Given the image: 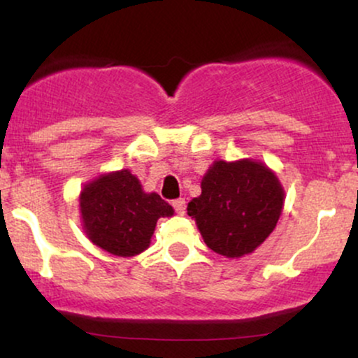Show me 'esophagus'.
<instances>
[{
	"mask_svg": "<svg viewBox=\"0 0 358 358\" xmlns=\"http://www.w3.org/2000/svg\"><path fill=\"white\" fill-rule=\"evenodd\" d=\"M171 205H173L175 212L180 213V215H183L185 210H187V202H185V199H176Z\"/></svg>",
	"mask_w": 358,
	"mask_h": 358,
	"instance_id": "1",
	"label": "esophagus"
}]
</instances>
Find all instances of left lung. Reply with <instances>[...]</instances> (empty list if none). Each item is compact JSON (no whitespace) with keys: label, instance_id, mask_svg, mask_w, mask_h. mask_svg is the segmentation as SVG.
<instances>
[{"label":"left lung","instance_id":"1","mask_svg":"<svg viewBox=\"0 0 358 358\" xmlns=\"http://www.w3.org/2000/svg\"><path fill=\"white\" fill-rule=\"evenodd\" d=\"M202 193L188 203L203 242L225 257L252 254L276 229L285 188L262 162H213L202 178Z\"/></svg>","mask_w":358,"mask_h":358}]
</instances>
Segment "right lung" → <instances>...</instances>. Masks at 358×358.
I'll return each instance as SVG.
<instances>
[{"mask_svg":"<svg viewBox=\"0 0 358 358\" xmlns=\"http://www.w3.org/2000/svg\"><path fill=\"white\" fill-rule=\"evenodd\" d=\"M79 210L87 239L117 257H133L146 250L159 217L175 213L158 193L143 190L138 176L126 168L85 183Z\"/></svg>","mask_w":358,"mask_h":358,"instance_id":"add662e5","label":"right lung"}]
</instances>
